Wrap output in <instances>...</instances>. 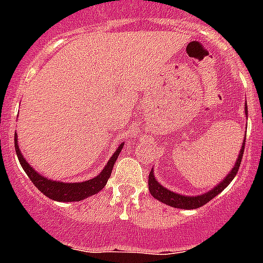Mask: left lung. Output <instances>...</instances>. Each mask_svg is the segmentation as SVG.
Here are the masks:
<instances>
[{
  "mask_svg": "<svg viewBox=\"0 0 263 263\" xmlns=\"http://www.w3.org/2000/svg\"><path fill=\"white\" fill-rule=\"evenodd\" d=\"M245 115L248 117V105L245 103ZM245 139L246 136L243 137L242 141V146L240 148V154L237 157L236 163H234L233 168L231 170V173H228V175L222 179L221 182L218 183L217 185L210 190L205 194L201 195H196V196H187V195H182V194H176L174 191H170L167 190L166 187L160 184L158 182L157 179L154 176V171L152 170V173L148 174V191L153 196L159 200L160 203H164L166 205L174 206V208H180V210H196V208H200L203 206L204 204H206L208 201H211L215 196H217L220 192H222L225 188L229 185V183L232 182L234 179V176L237 175L238 173V168H240L241 164V159H242L243 155V148H245Z\"/></svg>",
  "mask_w": 263,
  "mask_h": 263,
  "instance_id": "8db88e82",
  "label": "left lung"
}]
</instances>
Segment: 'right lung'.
I'll use <instances>...</instances> for the list:
<instances>
[{
	"label": "right lung",
	"mask_w": 263,
	"mask_h": 263,
	"mask_svg": "<svg viewBox=\"0 0 263 263\" xmlns=\"http://www.w3.org/2000/svg\"><path fill=\"white\" fill-rule=\"evenodd\" d=\"M14 146H15V152H17V157L20 159V163L22 168L25 170V173L30 178L34 185L38 188L42 194H45L46 196L57 201H63V203H68V201H80L84 200L87 197L92 196V195L97 194L105 187L108 179L110 178L111 170L115 166L116 160H117L118 155H120L121 150L124 147V143H120L115 154L111 155L110 159L108 160V163L105 164L104 170L97 176L93 179L85 180V182H78V183H66V182H59V180H52L46 176L41 175L36 173L35 170L32 168L27 160L23 158L22 153L18 146V137L17 133L14 136Z\"/></svg>",
	"instance_id": "add662e5"
}]
</instances>
